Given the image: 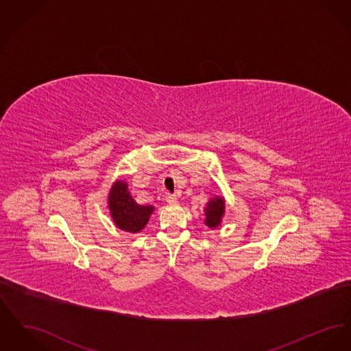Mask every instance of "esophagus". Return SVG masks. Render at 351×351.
<instances>
[{
  "label": "esophagus",
  "instance_id": "esophagus-1",
  "mask_svg": "<svg viewBox=\"0 0 351 351\" xmlns=\"http://www.w3.org/2000/svg\"><path fill=\"white\" fill-rule=\"evenodd\" d=\"M166 201H167L168 204H176L178 197H176V195H171V193H167V195H166Z\"/></svg>",
  "mask_w": 351,
  "mask_h": 351
}]
</instances>
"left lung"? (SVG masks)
<instances>
[{"label": "left lung", "mask_w": 351, "mask_h": 351, "mask_svg": "<svg viewBox=\"0 0 351 351\" xmlns=\"http://www.w3.org/2000/svg\"><path fill=\"white\" fill-rule=\"evenodd\" d=\"M205 212V225L210 229H216L221 223L223 213H225V201L222 196H216L208 201Z\"/></svg>", "instance_id": "left-lung-1"}]
</instances>
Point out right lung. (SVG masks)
Returning <instances> with one entry per match:
<instances>
[{
    "label": "right lung",
    "instance_id": "1",
    "mask_svg": "<svg viewBox=\"0 0 351 351\" xmlns=\"http://www.w3.org/2000/svg\"><path fill=\"white\" fill-rule=\"evenodd\" d=\"M108 205L116 226L128 233H139L155 209L151 205L136 204L128 189V183L123 180H117L112 185Z\"/></svg>",
    "mask_w": 351,
    "mask_h": 351
}]
</instances>
